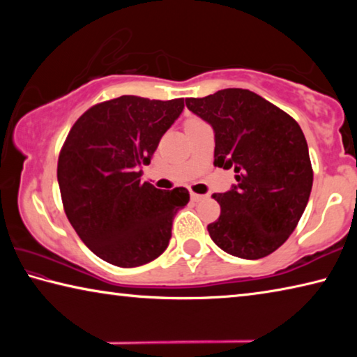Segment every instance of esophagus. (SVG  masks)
Here are the masks:
<instances>
[{
  "instance_id": "obj_1",
  "label": "esophagus",
  "mask_w": 357,
  "mask_h": 357,
  "mask_svg": "<svg viewBox=\"0 0 357 357\" xmlns=\"http://www.w3.org/2000/svg\"><path fill=\"white\" fill-rule=\"evenodd\" d=\"M190 198L192 202H202L206 198V195H202V193H195V192H190Z\"/></svg>"
}]
</instances>
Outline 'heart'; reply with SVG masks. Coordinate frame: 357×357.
Wrapping results in <instances>:
<instances>
[{
    "label": "heart",
    "instance_id": "b5f03b06",
    "mask_svg": "<svg viewBox=\"0 0 357 357\" xmlns=\"http://www.w3.org/2000/svg\"><path fill=\"white\" fill-rule=\"evenodd\" d=\"M189 119H195V118H189ZM189 119H187V121H189Z\"/></svg>",
    "mask_w": 357,
    "mask_h": 357
}]
</instances>
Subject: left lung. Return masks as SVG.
<instances>
[{
  "label": "left lung",
  "instance_id": "left-lung-1",
  "mask_svg": "<svg viewBox=\"0 0 357 357\" xmlns=\"http://www.w3.org/2000/svg\"><path fill=\"white\" fill-rule=\"evenodd\" d=\"M185 105L214 129V165L234 168L236 185L214 193L220 215L211 239L229 255L258 259L294 231L309 202L313 170L299 124L261 96L220 89Z\"/></svg>",
  "mask_w": 357,
  "mask_h": 357
}]
</instances>
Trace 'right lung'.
I'll return each instance as SVG.
<instances>
[{"mask_svg": "<svg viewBox=\"0 0 357 357\" xmlns=\"http://www.w3.org/2000/svg\"><path fill=\"white\" fill-rule=\"evenodd\" d=\"M183 108L184 99L121 96L93 105L72 126L58 159L64 213L104 261L135 268L168 247L173 217L189 203V190L142 183L140 167Z\"/></svg>", "mask_w": 357, "mask_h": 357, "instance_id": "right-lung-1", "label": "right lung"}]
</instances>
